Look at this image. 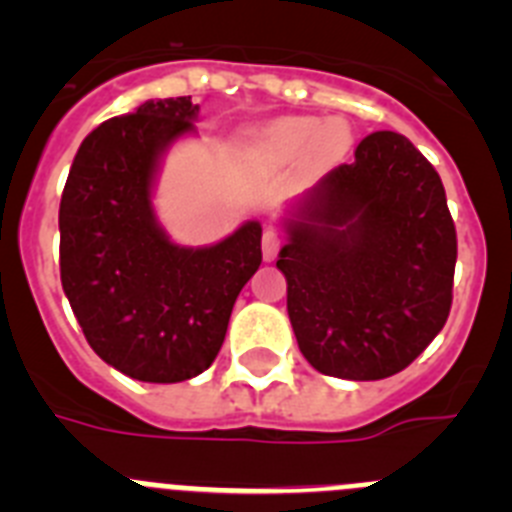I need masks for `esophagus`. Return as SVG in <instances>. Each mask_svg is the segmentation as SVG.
<instances>
[{"label":"esophagus","mask_w":512,"mask_h":512,"mask_svg":"<svg viewBox=\"0 0 512 512\" xmlns=\"http://www.w3.org/2000/svg\"><path fill=\"white\" fill-rule=\"evenodd\" d=\"M279 248H282V238L274 228L264 230V241H261V251H264V261H274L277 259Z\"/></svg>","instance_id":"esophagus-1"}]
</instances>
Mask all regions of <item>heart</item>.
Here are the masks:
<instances>
[{"instance_id": "1", "label": "heart", "mask_w": 512, "mask_h": 512, "mask_svg": "<svg viewBox=\"0 0 512 512\" xmlns=\"http://www.w3.org/2000/svg\"><path fill=\"white\" fill-rule=\"evenodd\" d=\"M351 146V130L343 120L323 122L320 117L292 115L269 122L253 135L251 151L271 164H289L305 153L330 164L341 158Z\"/></svg>"}]
</instances>
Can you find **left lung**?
<instances>
[{
  "instance_id": "8db88e82",
  "label": "left lung",
  "mask_w": 512,
  "mask_h": 512,
  "mask_svg": "<svg viewBox=\"0 0 512 512\" xmlns=\"http://www.w3.org/2000/svg\"><path fill=\"white\" fill-rule=\"evenodd\" d=\"M277 269L302 356L354 382L392 377L451 310L456 228L441 176L405 135H366L284 217Z\"/></svg>"
}]
</instances>
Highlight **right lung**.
I'll return each instance as SVG.
<instances>
[{
    "label": "right lung",
    "instance_id": "add662e5",
    "mask_svg": "<svg viewBox=\"0 0 512 512\" xmlns=\"http://www.w3.org/2000/svg\"><path fill=\"white\" fill-rule=\"evenodd\" d=\"M192 97L148 99L84 138L61 194V284L94 354L138 382L202 374L235 300L261 264V223L220 243L179 246L158 225L164 153L197 133Z\"/></svg>",
    "mask_w": 512,
    "mask_h": 512
}]
</instances>
